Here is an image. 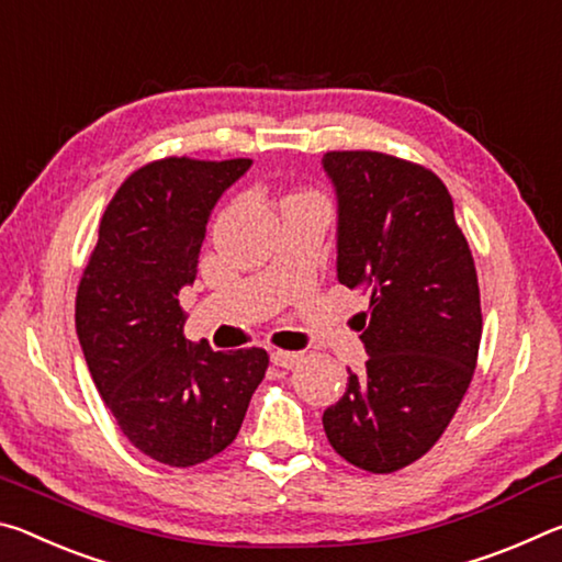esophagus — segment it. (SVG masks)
<instances>
[{
  "instance_id": "34e87169",
  "label": "esophagus",
  "mask_w": 562,
  "mask_h": 562,
  "mask_svg": "<svg viewBox=\"0 0 562 562\" xmlns=\"http://www.w3.org/2000/svg\"><path fill=\"white\" fill-rule=\"evenodd\" d=\"M301 353H293V351H273L271 353V363L279 366V368H293L301 363Z\"/></svg>"
}]
</instances>
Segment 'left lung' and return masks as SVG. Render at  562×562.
<instances>
[{"label": "left lung", "mask_w": 562, "mask_h": 562, "mask_svg": "<svg viewBox=\"0 0 562 562\" xmlns=\"http://www.w3.org/2000/svg\"><path fill=\"white\" fill-rule=\"evenodd\" d=\"M336 189V276L371 296L363 373L324 411L348 463L393 473L443 436L471 385L483 334L475 263L453 199L434 171L381 151H328Z\"/></svg>", "instance_id": "left-lung-1"}]
</instances>
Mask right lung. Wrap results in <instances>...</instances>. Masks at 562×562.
Here are the masks:
<instances>
[{
	"label": "right lung",
	"mask_w": 562,
	"mask_h": 562,
	"mask_svg": "<svg viewBox=\"0 0 562 562\" xmlns=\"http://www.w3.org/2000/svg\"><path fill=\"white\" fill-rule=\"evenodd\" d=\"M248 167L169 156L136 169L109 201L79 281L74 318L91 381L132 446L164 465L232 446L269 368L263 348L191 344L179 306L211 211Z\"/></svg>",
	"instance_id": "1"
}]
</instances>
